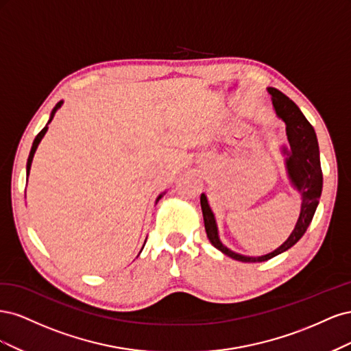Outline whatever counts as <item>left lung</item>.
Segmentation results:
<instances>
[{
    "mask_svg": "<svg viewBox=\"0 0 351 351\" xmlns=\"http://www.w3.org/2000/svg\"><path fill=\"white\" fill-rule=\"evenodd\" d=\"M268 92L272 97L274 110L277 112L280 119L285 123L287 139L290 143V151L287 147H282V154L285 158V168L287 174L294 189L302 195V209L300 217L297 219V224L281 246L268 254L258 258L243 256L236 252L230 250L221 243L218 236L217 221L212 212L205 193L200 195V206L202 214H204L205 230L212 246L221 250L227 256L240 261V262H265L277 254L289 250L294 244L299 241L306 232L307 227L312 222L315 210L319 204V197L322 193V169H321V159H319V146H317L316 133L312 124L306 120L303 112L299 107L282 92L275 88H268Z\"/></svg>",
    "mask_w": 351,
    "mask_h": 351,
    "instance_id": "left-lung-1",
    "label": "left lung"
}]
</instances>
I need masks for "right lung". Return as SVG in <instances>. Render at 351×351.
Instances as JSON below:
<instances>
[{
	"label": "right lung",
	"mask_w": 351,
	"mask_h": 351,
	"mask_svg": "<svg viewBox=\"0 0 351 351\" xmlns=\"http://www.w3.org/2000/svg\"><path fill=\"white\" fill-rule=\"evenodd\" d=\"M62 105V101H60L57 105H56V108L52 110V112H51V117H49V121L48 123H51V120H52V117H54V114H56V111L61 107ZM47 130H48V124L44 127V129H42L39 133H38V136L35 137V141H34V145H32V149H30V154H29V158H27V165H26V174L29 176V173H30V165H32V161H34V155H35V152H36V149H38V145L40 143V141H42V137L45 136V133H47ZM164 195V193H162ZM162 195H159L158 196V199H156V202L162 197Z\"/></svg>",
	"instance_id": "right-lung-1"
}]
</instances>
